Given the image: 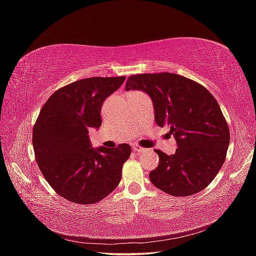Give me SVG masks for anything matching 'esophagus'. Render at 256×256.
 <instances>
[{
  "mask_svg": "<svg viewBox=\"0 0 256 256\" xmlns=\"http://www.w3.org/2000/svg\"><path fill=\"white\" fill-rule=\"evenodd\" d=\"M132 150H134L136 152H145L144 147H142V146H140V145H138V144H134V145H132Z\"/></svg>",
  "mask_w": 256,
  "mask_h": 256,
  "instance_id": "1",
  "label": "esophagus"
}]
</instances>
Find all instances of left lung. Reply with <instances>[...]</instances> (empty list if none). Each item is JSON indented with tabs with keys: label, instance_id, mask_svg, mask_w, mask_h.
<instances>
[{
	"label": "left lung",
	"instance_id": "obj_1",
	"mask_svg": "<svg viewBox=\"0 0 256 256\" xmlns=\"http://www.w3.org/2000/svg\"><path fill=\"white\" fill-rule=\"evenodd\" d=\"M148 94L159 127H168L178 148L168 156L154 150L158 166L150 173L154 187L188 196L210 184L226 157L230 129L214 97L203 85L171 72L130 76L126 90Z\"/></svg>",
	"mask_w": 256,
	"mask_h": 256
}]
</instances>
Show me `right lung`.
Instances as JSON below:
<instances>
[{"label":"right lung","instance_id":"obj_1","mask_svg":"<svg viewBox=\"0 0 256 256\" xmlns=\"http://www.w3.org/2000/svg\"><path fill=\"white\" fill-rule=\"evenodd\" d=\"M126 76H92L56 90L44 104L33 128L35 159L58 196L90 205L118 187L129 144L92 148L88 129L102 125V104Z\"/></svg>","mask_w":256,"mask_h":256}]
</instances>
